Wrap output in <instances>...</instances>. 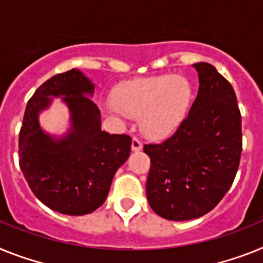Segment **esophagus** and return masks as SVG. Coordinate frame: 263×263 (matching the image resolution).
<instances>
[{
  "instance_id": "obj_1",
  "label": "esophagus",
  "mask_w": 263,
  "mask_h": 263,
  "mask_svg": "<svg viewBox=\"0 0 263 263\" xmlns=\"http://www.w3.org/2000/svg\"><path fill=\"white\" fill-rule=\"evenodd\" d=\"M131 147H132V151H135V152L142 151L143 143L140 142V140H139L136 136H134V138H132V145H131Z\"/></svg>"
}]
</instances>
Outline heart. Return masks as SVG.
<instances>
[{"label": "heart", "mask_w": 263, "mask_h": 263, "mask_svg": "<svg viewBox=\"0 0 263 263\" xmlns=\"http://www.w3.org/2000/svg\"><path fill=\"white\" fill-rule=\"evenodd\" d=\"M194 98L191 81L180 74H156L120 84L112 92L114 107L129 118L140 116V129L155 140L180 127Z\"/></svg>", "instance_id": "1"}]
</instances>
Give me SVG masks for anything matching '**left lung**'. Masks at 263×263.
Returning a JSON list of instances; mask_svg holds the SVG:
<instances>
[{"mask_svg":"<svg viewBox=\"0 0 263 263\" xmlns=\"http://www.w3.org/2000/svg\"><path fill=\"white\" fill-rule=\"evenodd\" d=\"M198 96L173 136L145 144L151 159L147 199L158 215L189 220L211 211L233 184L242 154V124L231 84L209 63L194 64Z\"/></svg>","mask_w":263,"mask_h":263,"instance_id":"8db88e82","label":"left lung"}]
</instances>
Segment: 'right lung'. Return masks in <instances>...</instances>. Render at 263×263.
I'll list each match as a JSON object with an SVG mask.
<instances>
[{
  "label": "right lung",
  "mask_w": 263,
  "mask_h": 263,
  "mask_svg": "<svg viewBox=\"0 0 263 263\" xmlns=\"http://www.w3.org/2000/svg\"><path fill=\"white\" fill-rule=\"evenodd\" d=\"M93 88L80 70L54 74L29 99L20 129V168L30 190L45 206L67 215L99 209L131 151L129 136L101 131L100 111L87 98ZM50 96H61L71 112L72 128L60 141L38 124V112L51 102Z\"/></svg>",
  "instance_id": "right-lung-1"
}]
</instances>
